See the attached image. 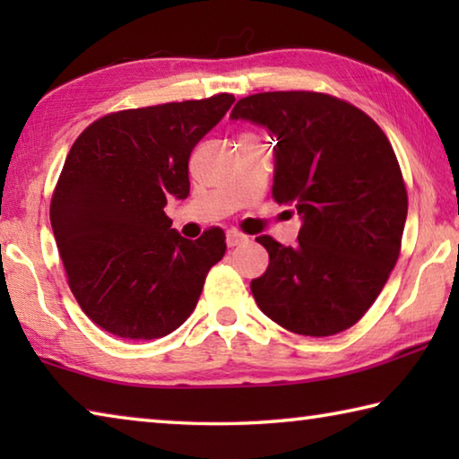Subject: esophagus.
<instances>
[{
	"instance_id": "34e87169",
	"label": "esophagus",
	"mask_w": 459,
	"mask_h": 459,
	"mask_svg": "<svg viewBox=\"0 0 459 459\" xmlns=\"http://www.w3.org/2000/svg\"><path fill=\"white\" fill-rule=\"evenodd\" d=\"M248 243V237L243 235V232L238 230H229L227 232V245L229 247H237V245H245Z\"/></svg>"
}]
</instances>
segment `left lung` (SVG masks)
<instances>
[{"label": "left lung", "instance_id": "1", "mask_svg": "<svg viewBox=\"0 0 459 459\" xmlns=\"http://www.w3.org/2000/svg\"><path fill=\"white\" fill-rule=\"evenodd\" d=\"M232 119L275 135L273 198L301 216L298 245L257 237L269 267L253 279L261 312L301 336H332L375 304L401 253L407 188L385 131L346 100L314 91L240 99Z\"/></svg>", "mask_w": 459, "mask_h": 459}]
</instances>
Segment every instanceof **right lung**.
Segmentation results:
<instances>
[{
  "label": "right lung",
  "mask_w": 459,
  "mask_h": 459,
  "mask_svg": "<svg viewBox=\"0 0 459 459\" xmlns=\"http://www.w3.org/2000/svg\"><path fill=\"white\" fill-rule=\"evenodd\" d=\"M232 103L219 92L108 113L68 152L50 202L54 238L81 309L113 336L153 340L180 328L224 257L222 229L188 240L169 229L164 206L190 194L194 145Z\"/></svg>",
  "instance_id": "right-lung-1"
}]
</instances>
